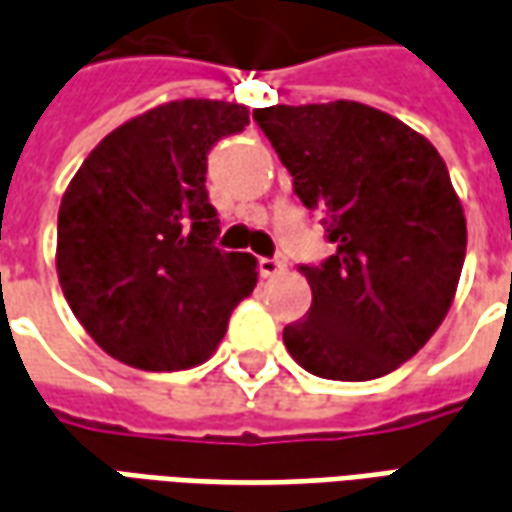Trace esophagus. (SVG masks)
Listing matches in <instances>:
<instances>
[{
	"label": "esophagus",
	"mask_w": 512,
	"mask_h": 512,
	"mask_svg": "<svg viewBox=\"0 0 512 512\" xmlns=\"http://www.w3.org/2000/svg\"><path fill=\"white\" fill-rule=\"evenodd\" d=\"M286 270V264L278 259V256H262L259 259V273L264 275V278H275V275H281Z\"/></svg>",
	"instance_id": "1"
}]
</instances>
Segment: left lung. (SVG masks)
Masks as SVG:
<instances>
[{"instance_id":"left-lung-1","label":"left lung","mask_w":512,"mask_h":512,"mask_svg":"<svg viewBox=\"0 0 512 512\" xmlns=\"http://www.w3.org/2000/svg\"><path fill=\"white\" fill-rule=\"evenodd\" d=\"M253 121L336 248L322 264H297L311 308L284 328L286 350L317 378L389 375L447 317L466 259V217L444 159L358 101L275 104Z\"/></svg>"}]
</instances>
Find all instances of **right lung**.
Listing matches in <instances>:
<instances>
[{"label": "right lung", "instance_id": "1", "mask_svg": "<svg viewBox=\"0 0 512 512\" xmlns=\"http://www.w3.org/2000/svg\"><path fill=\"white\" fill-rule=\"evenodd\" d=\"M248 126V107L184 99L107 134L68 184L57 215V275L104 353L146 372L215 353L256 286V259L215 245L206 157Z\"/></svg>", "mask_w": 512, "mask_h": 512}]
</instances>
